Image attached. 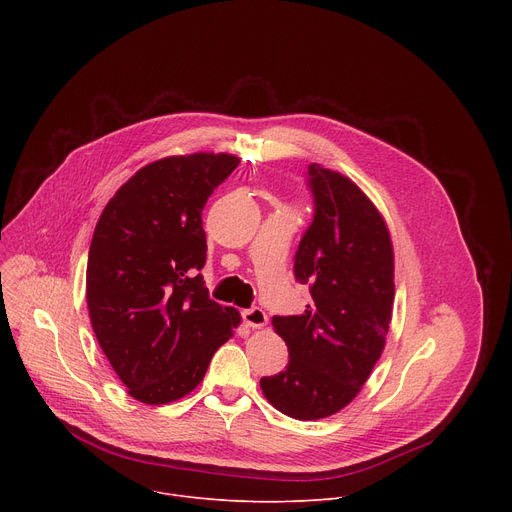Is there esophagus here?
<instances>
[{"label":"esophagus","mask_w":512,"mask_h":512,"mask_svg":"<svg viewBox=\"0 0 512 512\" xmlns=\"http://www.w3.org/2000/svg\"><path fill=\"white\" fill-rule=\"evenodd\" d=\"M243 320L251 328H263L267 324V314L261 308H251L243 312Z\"/></svg>","instance_id":"esophagus-1"}]
</instances>
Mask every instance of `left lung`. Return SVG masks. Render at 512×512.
<instances>
[{"label":"left lung","mask_w":512,"mask_h":512,"mask_svg":"<svg viewBox=\"0 0 512 512\" xmlns=\"http://www.w3.org/2000/svg\"><path fill=\"white\" fill-rule=\"evenodd\" d=\"M308 176L316 212L294 273L310 285L312 304L273 318L289 362L259 383L277 411L302 421L334 415L360 393L385 348L395 300L393 243L379 208L340 172L312 164Z\"/></svg>","instance_id":"left-lung-1"}]
</instances>
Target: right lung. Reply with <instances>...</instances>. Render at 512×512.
Segmentation results:
<instances>
[{"label":"right lung","instance_id":"1","mask_svg":"<svg viewBox=\"0 0 512 512\" xmlns=\"http://www.w3.org/2000/svg\"><path fill=\"white\" fill-rule=\"evenodd\" d=\"M233 154L170 156L107 202L87 263L93 332L127 393L166 405L194 391L241 316L208 298L202 208L239 166Z\"/></svg>","mask_w":512,"mask_h":512}]
</instances>
